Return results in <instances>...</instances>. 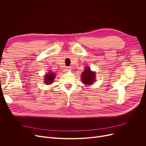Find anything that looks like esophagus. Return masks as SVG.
Listing matches in <instances>:
<instances>
[{
	"mask_svg": "<svg viewBox=\"0 0 146 146\" xmlns=\"http://www.w3.org/2000/svg\"><path fill=\"white\" fill-rule=\"evenodd\" d=\"M64 70H65V72H68V71H70V67H69L67 66V67H65Z\"/></svg>",
	"mask_w": 146,
	"mask_h": 146,
	"instance_id": "34e87169",
	"label": "esophagus"
}]
</instances>
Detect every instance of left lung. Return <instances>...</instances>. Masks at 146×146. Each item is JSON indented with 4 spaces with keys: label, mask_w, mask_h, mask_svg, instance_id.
<instances>
[{
    "label": "left lung",
    "mask_w": 146,
    "mask_h": 146,
    "mask_svg": "<svg viewBox=\"0 0 146 146\" xmlns=\"http://www.w3.org/2000/svg\"><path fill=\"white\" fill-rule=\"evenodd\" d=\"M95 79V74L90 70L89 67L85 68V70L82 74V80L83 83L85 84V85H92V84H93Z\"/></svg>",
    "instance_id": "8db88e82"
}]
</instances>
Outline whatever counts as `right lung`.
<instances>
[{
	"instance_id": "add662e5",
	"label": "right lung",
	"mask_w": 146,
	"mask_h": 146,
	"mask_svg": "<svg viewBox=\"0 0 146 146\" xmlns=\"http://www.w3.org/2000/svg\"><path fill=\"white\" fill-rule=\"evenodd\" d=\"M56 74H54L52 73H49L48 74H46V75L44 76L45 78V83L46 84H51L52 82L54 81V79L55 78Z\"/></svg>"
}]
</instances>
